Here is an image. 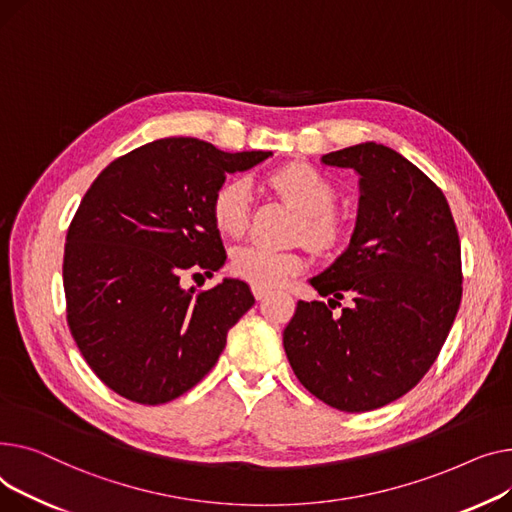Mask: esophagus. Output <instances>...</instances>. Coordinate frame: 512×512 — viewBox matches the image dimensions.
I'll use <instances>...</instances> for the list:
<instances>
[{
    "label": "esophagus",
    "mask_w": 512,
    "mask_h": 512,
    "mask_svg": "<svg viewBox=\"0 0 512 512\" xmlns=\"http://www.w3.org/2000/svg\"><path fill=\"white\" fill-rule=\"evenodd\" d=\"M252 293H254V297H256V299H262V297H266V295L270 293V289H268V287H264V285L252 283Z\"/></svg>",
    "instance_id": "obj_1"
}]
</instances>
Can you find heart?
Here are the masks:
<instances>
[{
  "instance_id": "obj_1",
  "label": "heart",
  "mask_w": 512,
  "mask_h": 512,
  "mask_svg": "<svg viewBox=\"0 0 512 512\" xmlns=\"http://www.w3.org/2000/svg\"><path fill=\"white\" fill-rule=\"evenodd\" d=\"M270 186L289 202L302 223L297 235L304 237L316 250H328L341 239V225L333 215L337 190L318 169L306 163H293L277 169L270 175ZM252 206V184L244 175L225 179L210 200V213L219 231L227 235L242 233L248 225ZM304 268V258L297 252H277L256 244L237 248L231 254V270L250 283L273 287L283 283L289 275Z\"/></svg>"
}]
</instances>
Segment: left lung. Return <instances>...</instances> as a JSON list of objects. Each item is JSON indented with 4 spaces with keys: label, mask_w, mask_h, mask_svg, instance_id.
<instances>
[{
    "label": "left lung",
    "mask_w": 512,
    "mask_h": 512,
    "mask_svg": "<svg viewBox=\"0 0 512 512\" xmlns=\"http://www.w3.org/2000/svg\"><path fill=\"white\" fill-rule=\"evenodd\" d=\"M359 175L345 252L310 285L283 330L289 364L314 397L347 413L397 401L424 378L459 312L461 242L432 179L397 150L362 142L322 155ZM352 304L339 315L338 299Z\"/></svg>",
    "instance_id": "8db88e82"
}]
</instances>
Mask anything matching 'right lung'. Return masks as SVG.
<instances>
[{"label":"right lung","mask_w":512,"mask_h":512,"mask_svg":"<svg viewBox=\"0 0 512 512\" xmlns=\"http://www.w3.org/2000/svg\"><path fill=\"white\" fill-rule=\"evenodd\" d=\"M273 157L161 138L107 165L84 194L64 252L68 324L86 364L134 403L161 405L198 384L252 306L246 281L196 293L225 264L210 200L225 177Z\"/></svg>","instance_id":"1"}]
</instances>
